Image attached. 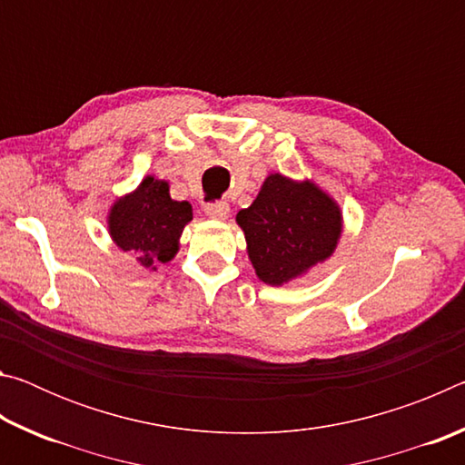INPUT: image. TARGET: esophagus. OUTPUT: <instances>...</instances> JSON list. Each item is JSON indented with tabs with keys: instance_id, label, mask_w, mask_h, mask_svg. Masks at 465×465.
Here are the masks:
<instances>
[{
	"instance_id": "34e87169",
	"label": "esophagus",
	"mask_w": 465,
	"mask_h": 465,
	"mask_svg": "<svg viewBox=\"0 0 465 465\" xmlns=\"http://www.w3.org/2000/svg\"><path fill=\"white\" fill-rule=\"evenodd\" d=\"M204 213H207V217L215 219V222H225V219L230 217V204H227L225 201L211 203L204 207Z\"/></svg>"
}]
</instances>
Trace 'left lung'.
<instances>
[{"mask_svg":"<svg viewBox=\"0 0 465 465\" xmlns=\"http://www.w3.org/2000/svg\"><path fill=\"white\" fill-rule=\"evenodd\" d=\"M256 277L282 287L326 262L341 242V204L313 180L269 174L248 209L235 215Z\"/></svg>","mask_w":465,"mask_h":465,"instance_id":"1","label":"left lung"}]
</instances>
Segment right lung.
I'll return each mask as SVG.
<instances>
[{"label": "right lung", "mask_w": 465, "mask_h": 465, "mask_svg": "<svg viewBox=\"0 0 465 465\" xmlns=\"http://www.w3.org/2000/svg\"><path fill=\"white\" fill-rule=\"evenodd\" d=\"M191 222V203L172 199L170 184L153 174H147L131 193L116 196L106 215L114 246L131 252L141 269L147 271L174 261L180 235Z\"/></svg>", "instance_id": "add662e5"}]
</instances>
